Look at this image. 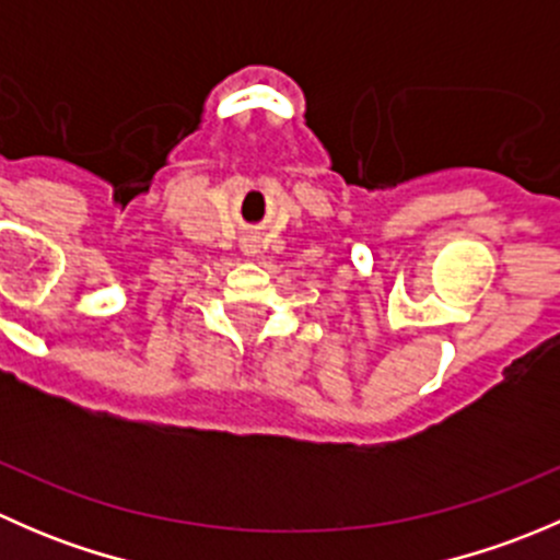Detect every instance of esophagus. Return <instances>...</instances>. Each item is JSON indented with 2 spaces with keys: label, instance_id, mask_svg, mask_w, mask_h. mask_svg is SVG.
<instances>
[{
  "label": "esophagus",
  "instance_id": "1",
  "mask_svg": "<svg viewBox=\"0 0 560 560\" xmlns=\"http://www.w3.org/2000/svg\"><path fill=\"white\" fill-rule=\"evenodd\" d=\"M257 241H254V238H246L244 241V254H246V257H254V254H257Z\"/></svg>",
  "mask_w": 560,
  "mask_h": 560
}]
</instances>
